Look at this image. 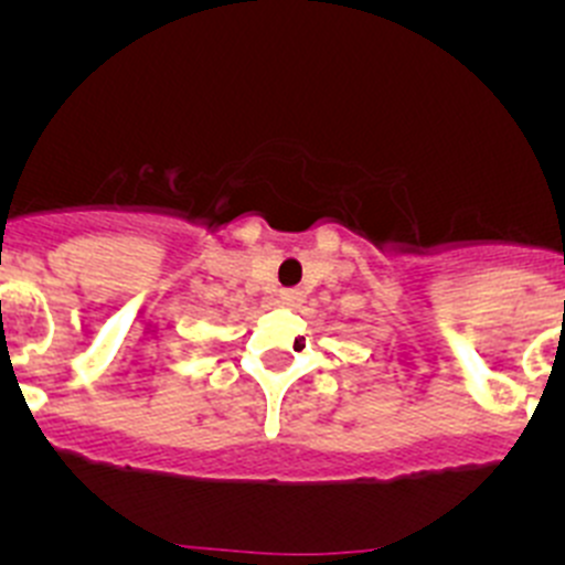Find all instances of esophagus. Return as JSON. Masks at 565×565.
<instances>
[{
  "label": "esophagus",
  "instance_id": "obj_1",
  "mask_svg": "<svg viewBox=\"0 0 565 565\" xmlns=\"http://www.w3.org/2000/svg\"><path fill=\"white\" fill-rule=\"evenodd\" d=\"M301 301H303L301 289H281V303H287V307H298Z\"/></svg>",
  "mask_w": 565,
  "mask_h": 565
}]
</instances>
